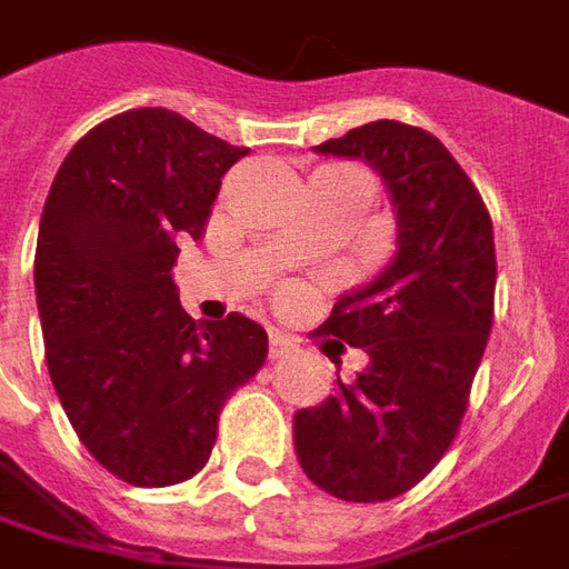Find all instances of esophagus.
I'll return each instance as SVG.
<instances>
[{
  "label": "esophagus",
  "instance_id": "esophagus-1",
  "mask_svg": "<svg viewBox=\"0 0 569 569\" xmlns=\"http://www.w3.org/2000/svg\"><path fill=\"white\" fill-rule=\"evenodd\" d=\"M296 349L298 340L283 335V331H271V335H268V356H271V359H283V356L296 352Z\"/></svg>",
  "mask_w": 569,
  "mask_h": 569
}]
</instances>
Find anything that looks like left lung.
Masks as SVG:
<instances>
[{
	"instance_id": "8db88e82",
	"label": "left lung",
	"mask_w": 569,
	"mask_h": 569,
	"mask_svg": "<svg viewBox=\"0 0 569 569\" xmlns=\"http://www.w3.org/2000/svg\"><path fill=\"white\" fill-rule=\"evenodd\" d=\"M368 162L386 183L398 250L373 280L343 292L331 338L368 368L319 407L298 410L296 452L310 482L340 500L398 498L456 440L495 310L491 217L435 134L377 120L313 147Z\"/></svg>"
}]
</instances>
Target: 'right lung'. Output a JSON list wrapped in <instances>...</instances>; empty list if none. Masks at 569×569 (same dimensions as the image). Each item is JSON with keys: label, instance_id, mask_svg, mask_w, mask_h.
<instances>
[{"label": "right lung", "instance_id": "obj_1", "mask_svg": "<svg viewBox=\"0 0 569 569\" xmlns=\"http://www.w3.org/2000/svg\"><path fill=\"white\" fill-rule=\"evenodd\" d=\"M247 147L166 108L117 113L71 147L41 210L36 301L48 370L90 456L129 486L196 477L231 391L268 356L259 322H196L171 268Z\"/></svg>", "mask_w": 569, "mask_h": 569}]
</instances>
